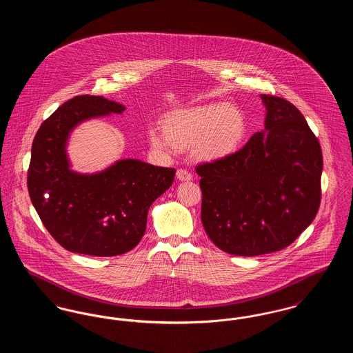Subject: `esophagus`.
Returning a JSON list of instances; mask_svg holds the SVG:
<instances>
[{"instance_id":"obj_1","label":"esophagus","mask_w":353,"mask_h":353,"mask_svg":"<svg viewBox=\"0 0 353 353\" xmlns=\"http://www.w3.org/2000/svg\"><path fill=\"white\" fill-rule=\"evenodd\" d=\"M177 179L181 180V181H190L193 179L192 173L189 170H186L184 168H180L177 170Z\"/></svg>"}]
</instances>
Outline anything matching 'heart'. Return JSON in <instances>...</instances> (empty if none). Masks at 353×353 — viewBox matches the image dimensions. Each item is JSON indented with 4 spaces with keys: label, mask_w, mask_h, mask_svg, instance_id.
<instances>
[{
    "label": "heart",
    "mask_w": 353,
    "mask_h": 353,
    "mask_svg": "<svg viewBox=\"0 0 353 353\" xmlns=\"http://www.w3.org/2000/svg\"><path fill=\"white\" fill-rule=\"evenodd\" d=\"M164 131L151 130L154 148L176 151L194 145L202 160H221L238 151L248 134L243 112L229 103H210L169 112Z\"/></svg>",
    "instance_id": "1"
}]
</instances>
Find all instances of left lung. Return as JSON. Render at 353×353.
<instances>
[{"mask_svg": "<svg viewBox=\"0 0 353 353\" xmlns=\"http://www.w3.org/2000/svg\"><path fill=\"white\" fill-rule=\"evenodd\" d=\"M265 132L233 154L197 165L201 221L225 252L254 256L290 246L314 221L321 199L318 137L288 101L261 95Z\"/></svg>", "mask_w": 353, "mask_h": 353, "instance_id": "left-lung-1", "label": "left lung"}]
</instances>
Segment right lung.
I'll use <instances>...</instances> for the list:
<instances>
[{
    "instance_id": "right-lung-1",
    "label": "right lung",
    "mask_w": 353,
    "mask_h": 353,
    "mask_svg": "<svg viewBox=\"0 0 353 353\" xmlns=\"http://www.w3.org/2000/svg\"><path fill=\"white\" fill-rule=\"evenodd\" d=\"M123 111L117 101L78 95L58 107L34 137L29 196L46 230L68 252L114 256L132 250L145 233L152 202L174 180L176 169L132 159L91 176L68 169L70 131L85 119Z\"/></svg>"
}]
</instances>
